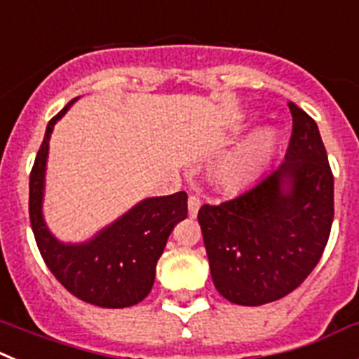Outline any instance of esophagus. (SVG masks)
I'll use <instances>...</instances> for the list:
<instances>
[{"instance_id":"esophagus-1","label":"esophagus","mask_w":359,"mask_h":359,"mask_svg":"<svg viewBox=\"0 0 359 359\" xmlns=\"http://www.w3.org/2000/svg\"><path fill=\"white\" fill-rule=\"evenodd\" d=\"M201 205H202L201 197H197V195H189V198H188V210H189V215H191V217H195V215L198 213V210H201Z\"/></svg>"}]
</instances>
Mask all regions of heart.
<instances>
[{"mask_svg":"<svg viewBox=\"0 0 359 359\" xmlns=\"http://www.w3.org/2000/svg\"><path fill=\"white\" fill-rule=\"evenodd\" d=\"M274 146V135L267 130L251 137L222 168V179L229 186L251 182L262 170Z\"/></svg>","mask_w":359,"mask_h":359,"instance_id":"obj_1","label":"heart"}]
</instances>
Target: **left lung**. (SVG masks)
<instances>
[{
    "mask_svg": "<svg viewBox=\"0 0 359 359\" xmlns=\"http://www.w3.org/2000/svg\"><path fill=\"white\" fill-rule=\"evenodd\" d=\"M285 161L236 197L198 211L211 278L226 300L262 305L294 291L316 267L334 218V177L318 126L300 106Z\"/></svg>",
    "mask_w": 359,
    "mask_h": 359,
    "instance_id": "8db88e82",
    "label": "left lung"
}]
</instances>
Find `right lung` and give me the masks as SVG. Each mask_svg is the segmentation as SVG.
Masks as SVG:
<instances>
[{
  "instance_id": "obj_1",
  "label": "right lung",
  "mask_w": 359,
  "mask_h": 359,
  "mask_svg": "<svg viewBox=\"0 0 359 359\" xmlns=\"http://www.w3.org/2000/svg\"><path fill=\"white\" fill-rule=\"evenodd\" d=\"M74 102V101H72ZM52 117L30 171L29 215L36 244L59 283L86 304L121 309L144 300L155 282V267L177 222L188 217L186 191L146 198L86 244L65 245L43 222L41 198L48 139L68 110Z\"/></svg>"
}]
</instances>
